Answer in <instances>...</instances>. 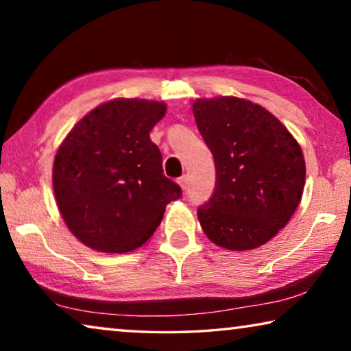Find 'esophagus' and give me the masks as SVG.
<instances>
[{
    "instance_id": "1",
    "label": "esophagus",
    "mask_w": 351,
    "mask_h": 351,
    "mask_svg": "<svg viewBox=\"0 0 351 351\" xmlns=\"http://www.w3.org/2000/svg\"><path fill=\"white\" fill-rule=\"evenodd\" d=\"M178 184H180L182 190L187 189V184H189V180H187V175H182L180 180H178Z\"/></svg>"
}]
</instances>
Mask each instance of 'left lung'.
<instances>
[{
	"mask_svg": "<svg viewBox=\"0 0 351 351\" xmlns=\"http://www.w3.org/2000/svg\"><path fill=\"white\" fill-rule=\"evenodd\" d=\"M193 116L217 171L210 199L198 207L201 228L229 251L265 245L300 203V145L276 116L246 99H198Z\"/></svg>",
	"mask_w": 351,
	"mask_h": 351,
	"instance_id": "obj_1",
	"label": "left lung"
}]
</instances>
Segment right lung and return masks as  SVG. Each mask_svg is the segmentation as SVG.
<instances>
[{
    "label": "right lung",
    "mask_w": 351,
    "mask_h": 351,
    "mask_svg": "<svg viewBox=\"0 0 351 351\" xmlns=\"http://www.w3.org/2000/svg\"><path fill=\"white\" fill-rule=\"evenodd\" d=\"M165 104L114 99L75 123L56 154L52 182L64 223L94 251L125 254L150 239L181 187L162 173L150 139Z\"/></svg>",
    "instance_id": "add662e5"
}]
</instances>
